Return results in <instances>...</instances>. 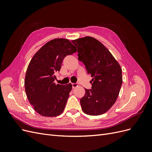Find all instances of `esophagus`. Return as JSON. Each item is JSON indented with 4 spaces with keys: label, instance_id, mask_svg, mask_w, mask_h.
<instances>
[{
    "label": "esophagus",
    "instance_id": "obj_1",
    "mask_svg": "<svg viewBox=\"0 0 152 152\" xmlns=\"http://www.w3.org/2000/svg\"><path fill=\"white\" fill-rule=\"evenodd\" d=\"M72 88L73 89L75 88V87H77L78 86V84L77 83H72Z\"/></svg>",
    "mask_w": 152,
    "mask_h": 152
}]
</instances>
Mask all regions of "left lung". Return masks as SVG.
I'll use <instances>...</instances> for the list:
<instances>
[{
    "instance_id": "8db88e82",
    "label": "left lung",
    "mask_w": 152,
    "mask_h": 152,
    "mask_svg": "<svg viewBox=\"0 0 152 152\" xmlns=\"http://www.w3.org/2000/svg\"><path fill=\"white\" fill-rule=\"evenodd\" d=\"M78 48L79 60L93 77L92 89H85L80 102L83 112L89 115L107 112L115 103L122 84V68L108 49L91 37L72 40Z\"/></svg>"
}]
</instances>
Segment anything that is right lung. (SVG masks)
<instances>
[{"mask_svg":"<svg viewBox=\"0 0 152 152\" xmlns=\"http://www.w3.org/2000/svg\"><path fill=\"white\" fill-rule=\"evenodd\" d=\"M76 51L68 39H54L31 58L26 72L25 92L30 103L41 115L56 117L65 109L72 85L55 84V73L60 70L65 57Z\"/></svg>","mask_w":152,"mask_h":152,"instance_id":"add662e5","label":"right lung"}]
</instances>
